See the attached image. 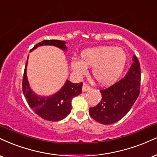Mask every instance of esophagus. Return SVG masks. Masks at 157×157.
<instances>
[{
  "label": "esophagus",
  "mask_w": 157,
  "mask_h": 157,
  "mask_svg": "<svg viewBox=\"0 0 157 157\" xmlns=\"http://www.w3.org/2000/svg\"><path fill=\"white\" fill-rule=\"evenodd\" d=\"M90 86H88V85L87 84H83V86H82V91L83 92H86V91H88V90H90Z\"/></svg>",
  "instance_id": "esophagus-1"
}]
</instances>
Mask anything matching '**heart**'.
Wrapping results in <instances>:
<instances>
[{"mask_svg":"<svg viewBox=\"0 0 157 157\" xmlns=\"http://www.w3.org/2000/svg\"><path fill=\"white\" fill-rule=\"evenodd\" d=\"M81 59L72 60L71 68L77 75L87 72V67H92V75L99 84L113 83L121 75L126 63V54L121 48L101 46L84 50Z\"/></svg>","mask_w":157,"mask_h":157,"instance_id":"b5f03b06","label":"heart"}]
</instances>
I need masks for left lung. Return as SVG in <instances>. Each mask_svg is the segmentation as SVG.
I'll return each instance as SVG.
<instances>
[{
  "label": "left lung",
  "instance_id": "obj_1",
  "mask_svg": "<svg viewBox=\"0 0 157 157\" xmlns=\"http://www.w3.org/2000/svg\"><path fill=\"white\" fill-rule=\"evenodd\" d=\"M133 63L121 80L100 90L101 100L90 107L92 118L102 124H113L127 114L137 100L140 90L141 72L139 60L133 56Z\"/></svg>",
  "mask_w": 157,
  "mask_h": 157
}]
</instances>
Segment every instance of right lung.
<instances>
[{
    "mask_svg": "<svg viewBox=\"0 0 157 157\" xmlns=\"http://www.w3.org/2000/svg\"><path fill=\"white\" fill-rule=\"evenodd\" d=\"M65 41L60 40H44L38 43L31 51L42 45H53L61 50H67ZM27 63L25 67L23 80H22V91L31 108L43 119L50 121H58L63 119L71 112V100L75 97L82 93V82L72 83L67 80L64 86L59 91L50 97H40L35 94L30 88L26 75Z\"/></svg>",
    "mask_w": 157,
    "mask_h": 157,
    "instance_id": "add662e5",
    "label": "right lung"
}]
</instances>
